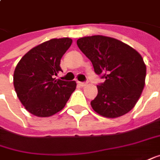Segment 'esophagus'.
Here are the masks:
<instances>
[{
	"label": "esophagus",
	"instance_id": "esophagus-1",
	"mask_svg": "<svg viewBox=\"0 0 160 160\" xmlns=\"http://www.w3.org/2000/svg\"><path fill=\"white\" fill-rule=\"evenodd\" d=\"M78 84L80 86H81V87H85V86H87V82H78Z\"/></svg>",
	"mask_w": 160,
	"mask_h": 160
}]
</instances>
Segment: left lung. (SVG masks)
<instances>
[{"instance_id":"left-lung-1","label":"left lung","mask_w":160,"mask_h":160,"mask_svg":"<svg viewBox=\"0 0 160 160\" xmlns=\"http://www.w3.org/2000/svg\"><path fill=\"white\" fill-rule=\"evenodd\" d=\"M77 45L93 64L95 72L105 79L97 86L90 102L105 118L123 116L135 107L145 84L146 65L139 53L117 39L102 35L80 38Z\"/></svg>"}]
</instances>
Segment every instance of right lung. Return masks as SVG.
Wrapping results in <instances>:
<instances>
[{
  "label": "right lung",
  "mask_w": 160,
  "mask_h": 160,
  "mask_svg": "<svg viewBox=\"0 0 160 160\" xmlns=\"http://www.w3.org/2000/svg\"><path fill=\"white\" fill-rule=\"evenodd\" d=\"M70 38L52 39L32 48L16 66L13 83L25 108L37 117H49L63 109L76 82L56 80L60 61L72 45Z\"/></svg>",
  "instance_id": "add662e5"
}]
</instances>
